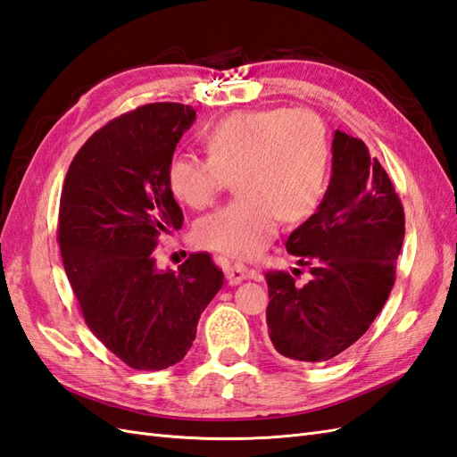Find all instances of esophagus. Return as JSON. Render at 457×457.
<instances>
[{"label":"esophagus","instance_id":"obj_1","mask_svg":"<svg viewBox=\"0 0 457 457\" xmlns=\"http://www.w3.org/2000/svg\"><path fill=\"white\" fill-rule=\"evenodd\" d=\"M226 277L231 284H239L247 278H259V274L254 270H249L245 264H228L226 267Z\"/></svg>","mask_w":457,"mask_h":457}]
</instances>
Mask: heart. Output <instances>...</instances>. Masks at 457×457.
<instances>
[{
	"label": "heart",
	"mask_w": 457,
	"mask_h": 457,
	"mask_svg": "<svg viewBox=\"0 0 457 457\" xmlns=\"http://www.w3.org/2000/svg\"><path fill=\"white\" fill-rule=\"evenodd\" d=\"M208 157L175 154L171 193L190 208L214 203L236 179L239 198L196 224L203 247L251 259L277 236L280 218L302 221L320 206L328 167L327 130L307 109L237 111L203 134Z\"/></svg>",
	"instance_id": "obj_1"
}]
</instances>
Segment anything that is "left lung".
I'll list each match as a JSON object with an SVG mask.
<instances>
[{"label":"left lung","mask_w":457,"mask_h":457,"mask_svg":"<svg viewBox=\"0 0 457 457\" xmlns=\"http://www.w3.org/2000/svg\"><path fill=\"white\" fill-rule=\"evenodd\" d=\"M403 237L405 212L386 169L360 137L337 130L323 203L286 241L312 280L264 274L274 348L298 362H325L354 345L394 288Z\"/></svg>","instance_id":"8db88e82"}]
</instances>
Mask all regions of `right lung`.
Returning a JSON list of instances; mask_svg holds the SVG:
<instances>
[{
  "label": "right lung",
  "mask_w": 457,
  "mask_h": 457,
  "mask_svg": "<svg viewBox=\"0 0 457 457\" xmlns=\"http://www.w3.org/2000/svg\"><path fill=\"white\" fill-rule=\"evenodd\" d=\"M195 116L180 103L124 112L81 145L63 180V269L91 333L134 370L180 362L224 284L208 253L190 254L177 274L154 259L159 233L183 226L167 165Z\"/></svg>",
  "instance_id": "1"
}]
</instances>
